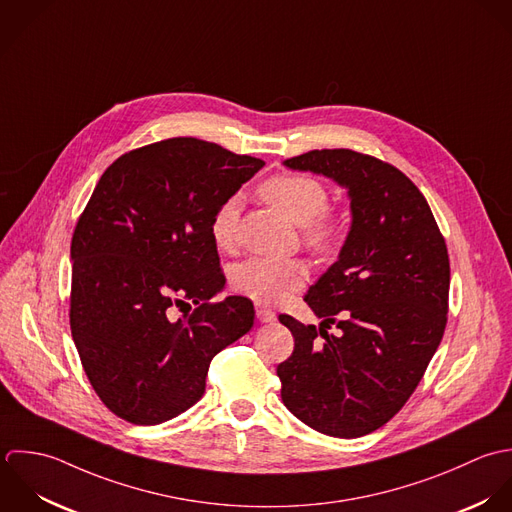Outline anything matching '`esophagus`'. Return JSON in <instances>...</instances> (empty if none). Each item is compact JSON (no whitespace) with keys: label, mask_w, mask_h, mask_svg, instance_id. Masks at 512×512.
<instances>
[{"label":"esophagus","mask_w":512,"mask_h":512,"mask_svg":"<svg viewBox=\"0 0 512 512\" xmlns=\"http://www.w3.org/2000/svg\"><path fill=\"white\" fill-rule=\"evenodd\" d=\"M256 318H258L262 324H270V322L276 320V314H274L270 308H266V306H256Z\"/></svg>","instance_id":"1"}]
</instances>
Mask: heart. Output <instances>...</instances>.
Returning a JSON list of instances; mask_svg holds the SVG:
<instances>
[{
    "mask_svg": "<svg viewBox=\"0 0 512 512\" xmlns=\"http://www.w3.org/2000/svg\"><path fill=\"white\" fill-rule=\"evenodd\" d=\"M260 196L300 226L304 246L316 256L334 254L347 234V216L328 206L326 184L308 174H276L260 186ZM240 198L228 196L212 216V240L222 250L238 242ZM308 280V268L298 258L252 256L232 270V288L256 304H280Z\"/></svg>",
    "mask_w": 512,
    "mask_h": 512,
    "instance_id": "heart-1",
    "label": "heart"
}]
</instances>
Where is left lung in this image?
I'll list each match as a JSON object with an SVG mask.
<instances>
[{
    "label": "left lung",
    "mask_w": 512,
    "mask_h": 512,
    "mask_svg": "<svg viewBox=\"0 0 512 512\" xmlns=\"http://www.w3.org/2000/svg\"><path fill=\"white\" fill-rule=\"evenodd\" d=\"M284 165L345 186L353 222L340 260L304 298L324 320L320 330L280 316L294 336L276 369L282 401L324 435L361 437L399 413L443 340L447 244L421 190L385 161L324 149Z\"/></svg>",
    "instance_id": "8db88e82"
}]
</instances>
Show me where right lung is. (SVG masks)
Segmentation results:
<instances>
[{
    "label": "right lung",
    "mask_w": 512,
    "mask_h": 512,
    "mask_svg": "<svg viewBox=\"0 0 512 512\" xmlns=\"http://www.w3.org/2000/svg\"><path fill=\"white\" fill-rule=\"evenodd\" d=\"M262 159L192 137L121 155L99 178L71 240L69 324L99 399L135 425H159L204 393L212 357L250 332L254 306L212 302L226 278L212 216ZM186 299L192 315L171 323ZM188 306V304H186Z\"/></svg>",
    "instance_id": "right-lung-1"
}]
</instances>
